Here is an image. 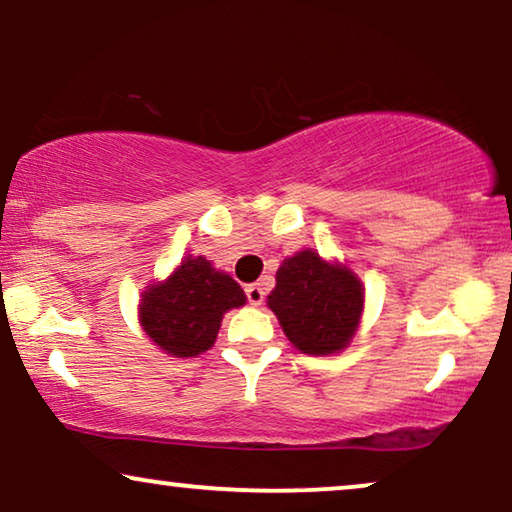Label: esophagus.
<instances>
[{"label":"esophagus","instance_id":"obj_1","mask_svg":"<svg viewBox=\"0 0 512 512\" xmlns=\"http://www.w3.org/2000/svg\"><path fill=\"white\" fill-rule=\"evenodd\" d=\"M244 293H247V298H249V303L254 305V307H258V305H263V300H265V289L261 284H249L247 289H244Z\"/></svg>","mask_w":512,"mask_h":512}]
</instances>
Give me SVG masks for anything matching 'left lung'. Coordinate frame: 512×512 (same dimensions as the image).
Returning <instances> with one entry per match:
<instances>
[{"instance_id": "obj_1", "label": "left lung", "mask_w": 512, "mask_h": 512, "mask_svg": "<svg viewBox=\"0 0 512 512\" xmlns=\"http://www.w3.org/2000/svg\"><path fill=\"white\" fill-rule=\"evenodd\" d=\"M268 307L300 352L335 354L352 342L359 328L363 284L347 265L328 263L317 251L305 249L279 265Z\"/></svg>"}]
</instances>
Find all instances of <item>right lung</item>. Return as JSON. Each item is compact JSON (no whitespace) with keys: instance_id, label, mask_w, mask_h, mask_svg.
Wrapping results in <instances>:
<instances>
[{"instance_id":"obj_1","label":"right lung","mask_w":512,"mask_h":512,"mask_svg":"<svg viewBox=\"0 0 512 512\" xmlns=\"http://www.w3.org/2000/svg\"><path fill=\"white\" fill-rule=\"evenodd\" d=\"M247 296L228 272L205 256H186L165 282L146 286L139 324L163 352L186 359L214 345L223 314L242 307Z\"/></svg>"}]
</instances>
